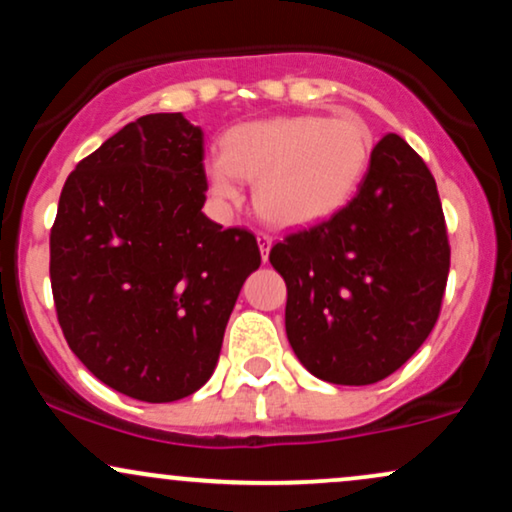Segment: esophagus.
<instances>
[{"label": "esophagus", "instance_id": "obj_1", "mask_svg": "<svg viewBox=\"0 0 512 512\" xmlns=\"http://www.w3.org/2000/svg\"><path fill=\"white\" fill-rule=\"evenodd\" d=\"M257 243H260V252H262V260L267 262L269 257V248H272V236L264 231H257Z\"/></svg>", "mask_w": 512, "mask_h": 512}]
</instances>
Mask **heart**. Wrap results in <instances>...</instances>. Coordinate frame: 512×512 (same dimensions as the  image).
<instances>
[{
  "label": "heart",
  "mask_w": 512,
  "mask_h": 512,
  "mask_svg": "<svg viewBox=\"0 0 512 512\" xmlns=\"http://www.w3.org/2000/svg\"><path fill=\"white\" fill-rule=\"evenodd\" d=\"M374 138L360 116L295 114L240 123L224 152L207 157L212 195L238 205L240 178L257 183L255 202L276 226H307L346 207L372 162Z\"/></svg>",
  "instance_id": "1"
}]
</instances>
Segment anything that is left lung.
<instances>
[{
  "mask_svg": "<svg viewBox=\"0 0 512 512\" xmlns=\"http://www.w3.org/2000/svg\"><path fill=\"white\" fill-rule=\"evenodd\" d=\"M269 262L286 281L298 360L331 384L386 379L432 334L451 269L432 171L400 135H384L353 200L283 236Z\"/></svg>",
  "mask_w": 512,
  "mask_h": 512,
  "instance_id": "left-lung-1",
  "label": "left lung"
}]
</instances>
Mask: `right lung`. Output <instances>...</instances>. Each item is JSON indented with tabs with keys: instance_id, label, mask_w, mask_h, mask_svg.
<instances>
[{
	"instance_id": "right-lung-1",
	"label": "right lung",
	"mask_w": 512,
	"mask_h": 512,
	"mask_svg": "<svg viewBox=\"0 0 512 512\" xmlns=\"http://www.w3.org/2000/svg\"><path fill=\"white\" fill-rule=\"evenodd\" d=\"M205 138L183 114H147L66 178L49 233V281L66 343L102 384L145 403L212 377L243 281L248 229L202 214Z\"/></svg>"
}]
</instances>
